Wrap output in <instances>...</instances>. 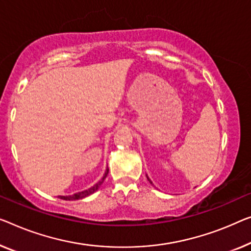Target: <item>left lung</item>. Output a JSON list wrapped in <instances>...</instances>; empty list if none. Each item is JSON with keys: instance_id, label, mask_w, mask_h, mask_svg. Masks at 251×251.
<instances>
[{"instance_id": "obj_1", "label": "left lung", "mask_w": 251, "mask_h": 251, "mask_svg": "<svg viewBox=\"0 0 251 251\" xmlns=\"http://www.w3.org/2000/svg\"><path fill=\"white\" fill-rule=\"evenodd\" d=\"M147 177H148V176H147ZM148 180H149V181H150V182H151V184H152V181H151V180H150V179H149V177H148Z\"/></svg>"}]
</instances>
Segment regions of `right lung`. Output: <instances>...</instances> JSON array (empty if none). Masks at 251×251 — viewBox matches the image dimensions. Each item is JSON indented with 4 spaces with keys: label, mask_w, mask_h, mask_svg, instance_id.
<instances>
[{
    "label": "right lung",
    "mask_w": 251,
    "mask_h": 251,
    "mask_svg": "<svg viewBox=\"0 0 251 251\" xmlns=\"http://www.w3.org/2000/svg\"><path fill=\"white\" fill-rule=\"evenodd\" d=\"M108 171H109V169H108V168H107L106 173H104L103 177L101 178V180H99L95 186H92L91 188H89V189H87V190H83V192L73 194V195H70V196H58V198H61V200H64V201H75V200H81V198H84V197H87V196H89V195H91V194L97 192L99 187L101 186L103 180H104V179H106V177H107Z\"/></svg>",
    "instance_id": "obj_1"
}]
</instances>
